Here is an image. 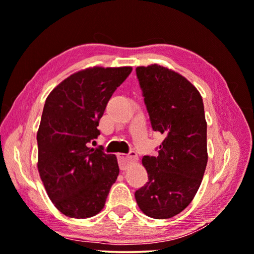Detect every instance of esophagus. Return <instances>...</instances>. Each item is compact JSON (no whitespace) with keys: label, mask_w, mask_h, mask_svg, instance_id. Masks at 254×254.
Returning <instances> with one entry per match:
<instances>
[{"label":"esophagus","mask_w":254,"mask_h":254,"mask_svg":"<svg viewBox=\"0 0 254 254\" xmlns=\"http://www.w3.org/2000/svg\"><path fill=\"white\" fill-rule=\"evenodd\" d=\"M138 160L137 154L134 151H131L130 154H119V162L121 170H127V166L130 165L132 162H135Z\"/></svg>","instance_id":"esophagus-1"}]
</instances>
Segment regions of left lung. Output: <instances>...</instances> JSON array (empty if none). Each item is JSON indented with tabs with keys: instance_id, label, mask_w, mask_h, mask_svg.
<instances>
[{
	"instance_id": "1",
	"label": "left lung",
	"mask_w": 254,
	"mask_h": 254,
	"mask_svg": "<svg viewBox=\"0 0 254 254\" xmlns=\"http://www.w3.org/2000/svg\"><path fill=\"white\" fill-rule=\"evenodd\" d=\"M151 127L165 135L158 156H143L148 183L135 191L139 209L169 219L190 204L207 163L203 99L186 77L157 64L135 68Z\"/></svg>"
}]
</instances>
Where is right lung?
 <instances>
[{
  "label": "right lung",
  "mask_w": 254,
  "mask_h": 254,
  "mask_svg": "<svg viewBox=\"0 0 254 254\" xmlns=\"http://www.w3.org/2000/svg\"><path fill=\"white\" fill-rule=\"evenodd\" d=\"M132 67H90L64 79L45 100L39 131V170L49 198L63 214L86 219L104 209L119 177L117 158L89 143L114 91Z\"/></svg>",
  "instance_id": "add662e5"
}]
</instances>
